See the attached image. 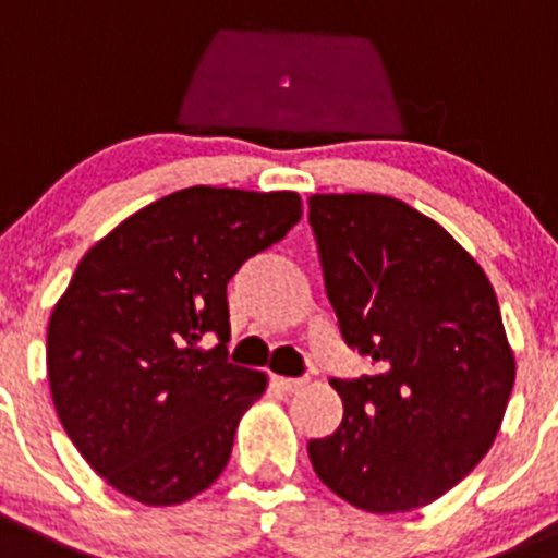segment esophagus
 <instances>
[{
    "label": "esophagus",
    "mask_w": 558,
    "mask_h": 558,
    "mask_svg": "<svg viewBox=\"0 0 558 558\" xmlns=\"http://www.w3.org/2000/svg\"><path fill=\"white\" fill-rule=\"evenodd\" d=\"M308 385V379L303 377H275V388L286 390V393H296V390H303Z\"/></svg>",
    "instance_id": "34e87169"
}]
</instances>
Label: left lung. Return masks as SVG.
Returning <instances> with one entry per match:
<instances>
[{
	"label": "left lung",
	"instance_id": "8db88e82",
	"mask_svg": "<svg viewBox=\"0 0 558 558\" xmlns=\"http://www.w3.org/2000/svg\"><path fill=\"white\" fill-rule=\"evenodd\" d=\"M325 291L372 374L330 379L338 429L308 444L316 476L357 509L410 512L490 451L514 385L496 291L444 226L388 195H311Z\"/></svg>",
	"mask_w": 558,
	"mask_h": 558
}]
</instances>
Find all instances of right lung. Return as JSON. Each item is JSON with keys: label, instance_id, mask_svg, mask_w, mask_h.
Masks as SVG:
<instances>
[{"label": "right lung", "instance_id": "obj_1", "mask_svg": "<svg viewBox=\"0 0 558 558\" xmlns=\"http://www.w3.org/2000/svg\"><path fill=\"white\" fill-rule=\"evenodd\" d=\"M300 217L296 192L190 186L87 250L51 311L46 368L68 437L109 487L170 507L220 476L267 390V374L228 363V280Z\"/></svg>", "mask_w": 558, "mask_h": 558}]
</instances>
